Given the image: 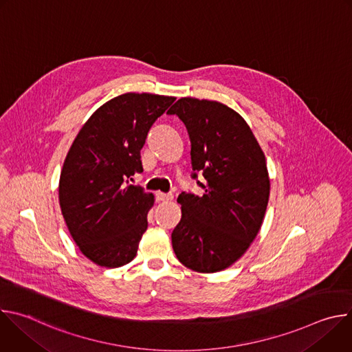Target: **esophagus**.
Listing matches in <instances>:
<instances>
[{
    "label": "esophagus",
    "mask_w": 352,
    "mask_h": 352,
    "mask_svg": "<svg viewBox=\"0 0 352 352\" xmlns=\"http://www.w3.org/2000/svg\"><path fill=\"white\" fill-rule=\"evenodd\" d=\"M157 200L160 202H167V200H173V193H164V192H157Z\"/></svg>",
    "instance_id": "esophagus-1"
}]
</instances>
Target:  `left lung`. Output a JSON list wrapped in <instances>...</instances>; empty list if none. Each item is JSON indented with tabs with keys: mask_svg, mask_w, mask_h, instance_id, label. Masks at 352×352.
Listing matches in <instances>:
<instances>
[{
	"mask_svg": "<svg viewBox=\"0 0 352 352\" xmlns=\"http://www.w3.org/2000/svg\"><path fill=\"white\" fill-rule=\"evenodd\" d=\"M185 124L193 174L202 196L182 192V217L171 234L178 261L199 273L236 262L256 238L267 208L266 157L246 121L212 100L182 97L168 110Z\"/></svg>",
	"mask_w": 352,
	"mask_h": 352,
	"instance_id": "1",
	"label": "left lung"
}]
</instances>
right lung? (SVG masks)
Masks as SVG:
<instances>
[{
	"label": "right lung",
	"instance_id": "obj_1",
	"mask_svg": "<svg viewBox=\"0 0 352 352\" xmlns=\"http://www.w3.org/2000/svg\"><path fill=\"white\" fill-rule=\"evenodd\" d=\"M174 100L150 93L109 100L85 122L65 157L61 212L80 252L98 266L120 267L136 256L155 196L129 178L143 171L147 132Z\"/></svg>",
	"mask_w": 352,
	"mask_h": 352
}]
</instances>
